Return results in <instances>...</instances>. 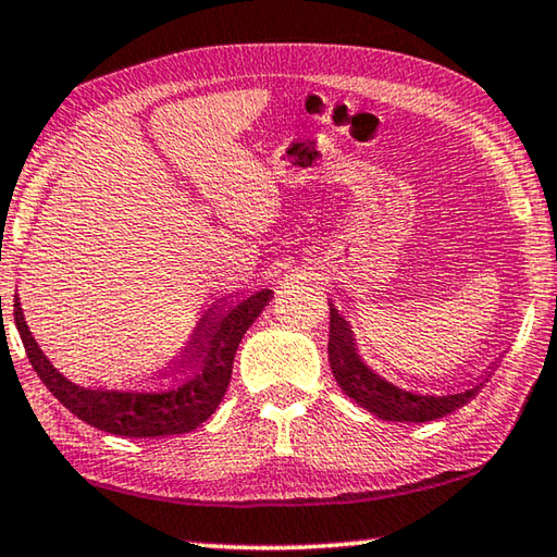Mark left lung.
Here are the masks:
<instances>
[{
  "label": "left lung",
  "mask_w": 557,
  "mask_h": 557,
  "mask_svg": "<svg viewBox=\"0 0 557 557\" xmlns=\"http://www.w3.org/2000/svg\"><path fill=\"white\" fill-rule=\"evenodd\" d=\"M329 363H332L338 388L348 398L373 412L375 418L391 422H430L445 418V414L465 408L484 385L476 383L457 393L430 395L400 388L363 361L351 324L334 305H329Z\"/></svg>",
  "instance_id": "1"
}]
</instances>
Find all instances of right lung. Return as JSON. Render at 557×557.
<instances>
[{"label": "right lung", "instance_id": "right-lung-1", "mask_svg": "<svg viewBox=\"0 0 557 557\" xmlns=\"http://www.w3.org/2000/svg\"><path fill=\"white\" fill-rule=\"evenodd\" d=\"M272 295V289H260L203 319L178 369L154 385L125 391L86 388L65 379L34 338L18 297H14V322L36 375L75 418L120 437H166L196 430L219 408L231 383L238 344Z\"/></svg>", "mask_w": 557, "mask_h": 557}]
</instances>
